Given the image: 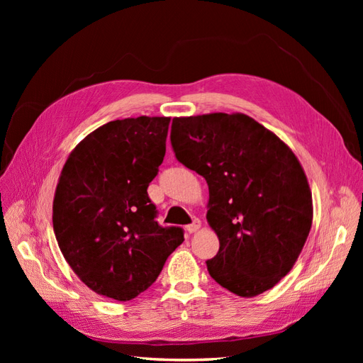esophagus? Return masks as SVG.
Segmentation results:
<instances>
[{
    "instance_id": "obj_1",
    "label": "esophagus",
    "mask_w": 363,
    "mask_h": 363,
    "mask_svg": "<svg viewBox=\"0 0 363 363\" xmlns=\"http://www.w3.org/2000/svg\"><path fill=\"white\" fill-rule=\"evenodd\" d=\"M200 227H201V221H200V219H194L192 224L186 225V230H188V233H195V232H199Z\"/></svg>"
}]
</instances>
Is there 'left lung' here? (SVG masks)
I'll return each mask as SVG.
<instances>
[{
    "label": "left lung",
    "instance_id": "left-lung-1",
    "mask_svg": "<svg viewBox=\"0 0 363 363\" xmlns=\"http://www.w3.org/2000/svg\"><path fill=\"white\" fill-rule=\"evenodd\" d=\"M175 157L208 186L207 223L219 251L211 277L251 298L276 286L309 236L313 204L300 160L284 142L244 113L172 119Z\"/></svg>",
    "mask_w": 363,
    "mask_h": 363
}]
</instances>
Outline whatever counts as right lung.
Here are the masks:
<instances>
[{
	"label": "right lung",
	"instance_id": "right-lung-1",
	"mask_svg": "<svg viewBox=\"0 0 363 363\" xmlns=\"http://www.w3.org/2000/svg\"><path fill=\"white\" fill-rule=\"evenodd\" d=\"M171 118L111 121L87 135L63 164L52 201V227L65 260L87 288L133 300L156 281L183 240L163 228L148 184L167 151Z\"/></svg>",
	"mask_w": 363,
	"mask_h": 363
}]
</instances>
